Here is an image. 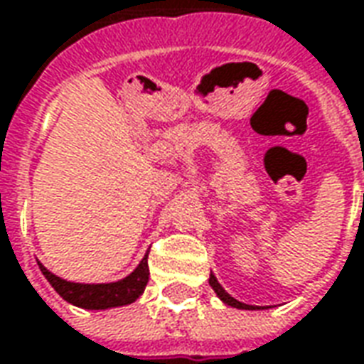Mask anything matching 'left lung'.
Listing matches in <instances>:
<instances>
[{"label":"left lung","mask_w":364,"mask_h":364,"mask_svg":"<svg viewBox=\"0 0 364 364\" xmlns=\"http://www.w3.org/2000/svg\"><path fill=\"white\" fill-rule=\"evenodd\" d=\"M208 281H210V287L214 289V292H216V294L220 296V300H224V302H226L228 306H234V308H242V310H255V306L242 304V302H237L236 298L230 296L228 292H226V290L220 287V282L216 281V277H214V274H210V279H208Z\"/></svg>","instance_id":"1"}]
</instances>
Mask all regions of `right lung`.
Here are the masks:
<instances>
[{
    "label": "right lung",
    "instance_id": "add662e5",
    "mask_svg": "<svg viewBox=\"0 0 364 364\" xmlns=\"http://www.w3.org/2000/svg\"><path fill=\"white\" fill-rule=\"evenodd\" d=\"M38 267L50 282L52 289L58 292L66 302L85 310H105V308H114V306H124L134 302L140 296L148 284V255L140 261V265L128 274L127 279L109 284H80V282H68L52 274L46 267L38 263Z\"/></svg>",
    "mask_w": 364,
    "mask_h": 364
}]
</instances>
